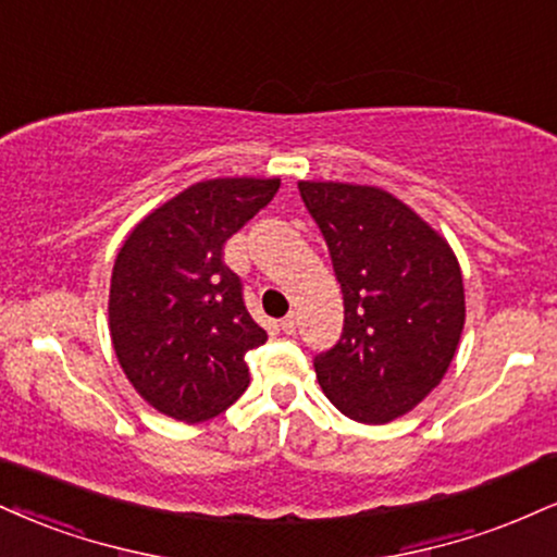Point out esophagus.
Returning a JSON list of instances; mask_svg holds the SVG:
<instances>
[{"label": "esophagus", "mask_w": 557, "mask_h": 557, "mask_svg": "<svg viewBox=\"0 0 557 557\" xmlns=\"http://www.w3.org/2000/svg\"><path fill=\"white\" fill-rule=\"evenodd\" d=\"M280 330H283L285 334H296V330H298V319H296V313H287V317L280 321Z\"/></svg>", "instance_id": "obj_1"}]
</instances>
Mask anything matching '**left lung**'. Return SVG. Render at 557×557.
Instances as JSON below:
<instances>
[{
  "label": "left lung",
  "instance_id": "8db88e82",
  "mask_svg": "<svg viewBox=\"0 0 557 557\" xmlns=\"http://www.w3.org/2000/svg\"><path fill=\"white\" fill-rule=\"evenodd\" d=\"M343 287V337L313 358L332 405L358 423L410 412L441 384L465 330L459 261L431 225L379 186L300 181Z\"/></svg>",
  "mask_w": 557,
  "mask_h": 557
}]
</instances>
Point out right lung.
I'll return each instance as SVG.
<instances>
[{
    "mask_svg": "<svg viewBox=\"0 0 557 557\" xmlns=\"http://www.w3.org/2000/svg\"><path fill=\"white\" fill-rule=\"evenodd\" d=\"M280 178L199 181L152 210L113 261L109 326L147 405L184 423L225 412L249 386L246 352L267 343L225 240L272 202Z\"/></svg>",
    "mask_w": 557,
    "mask_h": 557,
    "instance_id": "obj_1",
    "label": "right lung"
}]
</instances>
